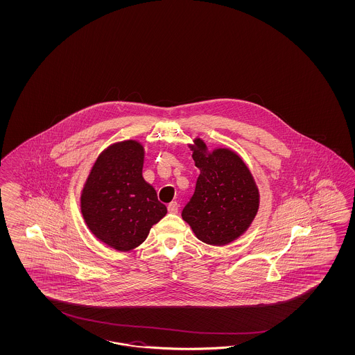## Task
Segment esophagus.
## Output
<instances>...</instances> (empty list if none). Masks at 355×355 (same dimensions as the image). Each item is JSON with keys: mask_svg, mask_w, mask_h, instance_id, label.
Instances as JSON below:
<instances>
[{"mask_svg": "<svg viewBox=\"0 0 355 355\" xmlns=\"http://www.w3.org/2000/svg\"><path fill=\"white\" fill-rule=\"evenodd\" d=\"M168 211L169 214H177L178 212V203L177 202H172L168 205Z\"/></svg>", "mask_w": 355, "mask_h": 355, "instance_id": "obj_1", "label": "esophagus"}]
</instances>
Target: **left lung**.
Segmentation results:
<instances>
[{
    "instance_id": "left-lung-1",
    "label": "left lung",
    "mask_w": 355,
    "mask_h": 355,
    "mask_svg": "<svg viewBox=\"0 0 355 355\" xmlns=\"http://www.w3.org/2000/svg\"><path fill=\"white\" fill-rule=\"evenodd\" d=\"M189 148L200 174L182 218L202 242L225 246L245 234L258 214V184L234 150H209L202 138H195Z\"/></svg>"
}]
</instances>
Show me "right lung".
Instances as JSON below:
<instances>
[{"label": "right lung", "mask_w": 355, "mask_h": 355, "mask_svg": "<svg viewBox=\"0 0 355 355\" xmlns=\"http://www.w3.org/2000/svg\"><path fill=\"white\" fill-rule=\"evenodd\" d=\"M144 155L138 140L107 146L97 156L80 193L87 227L119 252L140 246L168 212L153 186L143 178Z\"/></svg>", "instance_id": "add662e5"}]
</instances>
